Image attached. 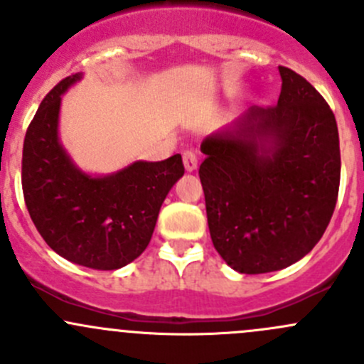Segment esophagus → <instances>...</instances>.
<instances>
[{"instance_id":"obj_1","label":"esophagus","mask_w":364,"mask_h":364,"mask_svg":"<svg viewBox=\"0 0 364 364\" xmlns=\"http://www.w3.org/2000/svg\"><path fill=\"white\" fill-rule=\"evenodd\" d=\"M183 164L188 172H193L197 168V155L193 151H185L183 153Z\"/></svg>"}]
</instances>
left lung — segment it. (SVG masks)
<instances>
[{
    "label": "left lung",
    "instance_id": "obj_1",
    "mask_svg": "<svg viewBox=\"0 0 364 364\" xmlns=\"http://www.w3.org/2000/svg\"><path fill=\"white\" fill-rule=\"evenodd\" d=\"M274 107H253L205 137L199 176L209 234L237 273L284 269L324 234L340 186L335 114L317 90L278 67Z\"/></svg>",
    "mask_w": 364,
    "mask_h": 364
}]
</instances>
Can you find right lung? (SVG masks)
<instances>
[{"label":"right lung","instance_id":"1","mask_svg":"<svg viewBox=\"0 0 364 364\" xmlns=\"http://www.w3.org/2000/svg\"><path fill=\"white\" fill-rule=\"evenodd\" d=\"M82 79L61 80L42 100L26 132L23 192L40 236L58 255L91 269L111 271L149 245L165 197L185 174L181 155L132 161L111 174H87L60 141L61 97Z\"/></svg>","mask_w":364,"mask_h":364}]
</instances>
